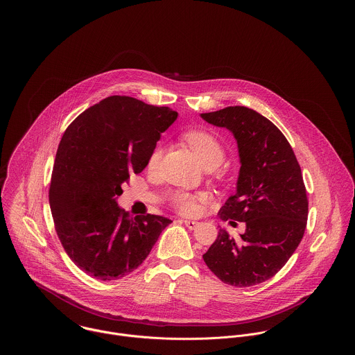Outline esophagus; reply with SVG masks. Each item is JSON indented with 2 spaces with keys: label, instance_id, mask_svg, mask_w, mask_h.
<instances>
[{
  "label": "esophagus",
  "instance_id": "obj_1",
  "mask_svg": "<svg viewBox=\"0 0 355 355\" xmlns=\"http://www.w3.org/2000/svg\"><path fill=\"white\" fill-rule=\"evenodd\" d=\"M182 223L190 230H194L198 226V222H196V220H182Z\"/></svg>",
  "mask_w": 355,
  "mask_h": 355
}]
</instances>
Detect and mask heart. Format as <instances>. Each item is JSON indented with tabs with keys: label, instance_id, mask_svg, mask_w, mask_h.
Masks as SVG:
<instances>
[{
	"label": "heart",
	"instance_id": "1",
	"mask_svg": "<svg viewBox=\"0 0 355 355\" xmlns=\"http://www.w3.org/2000/svg\"><path fill=\"white\" fill-rule=\"evenodd\" d=\"M184 139L187 146L191 149V152L194 153V155L198 158L203 168L214 169L223 161L225 148L216 135L206 130H190L184 135ZM161 158H162V148L158 146L153 150L149 157L148 168L150 170L157 169ZM200 200L201 198L193 194L178 191L173 196L171 202L181 214L193 216V214H197L200 210Z\"/></svg>",
	"mask_w": 355,
	"mask_h": 355
}]
</instances>
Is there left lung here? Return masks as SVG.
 Instances as JSON below:
<instances>
[{
	"label": "left lung",
	"mask_w": 355,
	"mask_h": 355,
	"mask_svg": "<svg viewBox=\"0 0 355 355\" xmlns=\"http://www.w3.org/2000/svg\"><path fill=\"white\" fill-rule=\"evenodd\" d=\"M201 117L236 138V191L218 216L246 225L239 241L220 229L203 261L222 282L254 286L281 270L304 236L309 201L301 166L286 137L253 109L229 106Z\"/></svg>",
	"instance_id": "8db88e82"
}]
</instances>
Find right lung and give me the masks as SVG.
Returning <instances> with one entry per match:
<instances>
[{
	"mask_svg": "<svg viewBox=\"0 0 355 355\" xmlns=\"http://www.w3.org/2000/svg\"><path fill=\"white\" fill-rule=\"evenodd\" d=\"M178 113L128 96L90 106L65 130L49 189L54 227L69 258L100 281L119 279L149 255L171 223L130 218L117 203L122 184L146 168L157 141Z\"/></svg>",
	"mask_w": 355,
	"mask_h": 355,
	"instance_id": "1",
	"label": "right lung"
}]
</instances>
